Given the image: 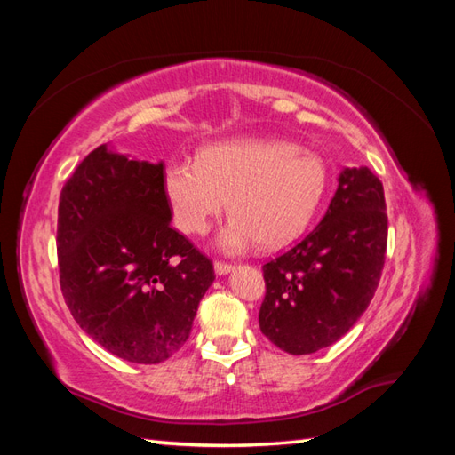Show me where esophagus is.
I'll return each mask as SVG.
<instances>
[{"instance_id": "esophagus-1", "label": "esophagus", "mask_w": 455, "mask_h": 455, "mask_svg": "<svg viewBox=\"0 0 455 455\" xmlns=\"http://www.w3.org/2000/svg\"><path fill=\"white\" fill-rule=\"evenodd\" d=\"M233 264H228V262H215V272L219 274V275H225V274H228V272H233Z\"/></svg>"}]
</instances>
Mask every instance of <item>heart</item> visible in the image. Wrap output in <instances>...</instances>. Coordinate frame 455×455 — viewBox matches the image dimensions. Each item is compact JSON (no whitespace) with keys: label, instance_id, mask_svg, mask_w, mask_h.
Returning <instances> with one entry per match:
<instances>
[{"label":"heart","instance_id":"heart-1","mask_svg":"<svg viewBox=\"0 0 455 455\" xmlns=\"http://www.w3.org/2000/svg\"><path fill=\"white\" fill-rule=\"evenodd\" d=\"M326 188L324 160L287 140L217 142L197 160H172L164 172V193L183 233H205L228 199L233 217L219 235L227 252L256 243L279 248L301 236Z\"/></svg>","mask_w":455,"mask_h":455}]
</instances>
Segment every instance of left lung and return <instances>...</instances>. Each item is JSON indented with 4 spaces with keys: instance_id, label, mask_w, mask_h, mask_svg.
<instances>
[{
    "instance_id": "left-lung-1",
    "label": "left lung",
    "mask_w": 455,
    "mask_h": 455,
    "mask_svg": "<svg viewBox=\"0 0 455 455\" xmlns=\"http://www.w3.org/2000/svg\"><path fill=\"white\" fill-rule=\"evenodd\" d=\"M385 252L383 183L370 168H346L315 230L262 266L259 331L293 355L340 340L371 303Z\"/></svg>"
}]
</instances>
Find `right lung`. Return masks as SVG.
<instances>
[{
	"label": "right lung",
	"mask_w": 455,
	"mask_h": 455,
	"mask_svg": "<svg viewBox=\"0 0 455 455\" xmlns=\"http://www.w3.org/2000/svg\"><path fill=\"white\" fill-rule=\"evenodd\" d=\"M164 164L92 150L64 183L56 250L74 321L113 355L160 363L186 344L212 262L170 227Z\"/></svg>",
	"instance_id": "add662e5"
}]
</instances>
